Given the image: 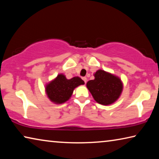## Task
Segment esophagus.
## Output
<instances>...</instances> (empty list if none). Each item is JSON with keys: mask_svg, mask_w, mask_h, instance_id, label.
I'll return each instance as SVG.
<instances>
[{"mask_svg": "<svg viewBox=\"0 0 159 159\" xmlns=\"http://www.w3.org/2000/svg\"><path fill=\"white\" fill-rule=\"evenodd\" d=\"M83 80H84L85 83H86V82H87V78H86V77H83Z\"/></svg>", "mask_w": 159, "mask_h": 159, "instance_id": "esophagus-1", "label": "esophagus"}]
</instances>
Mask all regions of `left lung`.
Instances as JSON below:
<instances>
[{
	"label": "left lung",
	"mask_w": 159,
	"mask_h": 159,
	"mask_svg": "<svg viewBox=\"0 0 159 159\" xmlns=\"http://www.w3.org/2000/svg\"><path fill=\"white\" fill-rule=\"evenodd\" d=\"M95 79L90 80L86 86L98 103L109 105L119 98L123 90V83L115 75L99 69L94 74Z\"/></svg>",
	"instance_id": "1"
}]
</instances>
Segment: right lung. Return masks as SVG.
<instances>
[{
	"mask_svg": "<svg viewBox=\"0 0 159 159\" xmlns=\"http://www.w3.org/2000/svg\"><path fill=\"white\" fill-rule=\"evenodd\" d=\"M84 83L80 77L67 79L64 74H60L48 83L45 86V92L51 102L57 104H62L70 99L74 88Z\"/></svg>",
	"mask_w": 159,
	"mask_h": 159,
	"instance_id": "obj_1",
	"label": "right lung"
}]
</instances>
